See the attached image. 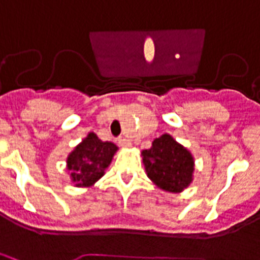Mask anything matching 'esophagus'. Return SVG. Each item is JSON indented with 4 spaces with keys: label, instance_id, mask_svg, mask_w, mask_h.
<instances>
[{
    "label": "esophagus",
    "instance_id": "esophagus-1",
    "mask_svg": "<svg viewBox=\"0 0 260 260\" xmlns=\"http://www.w3.org/2000/svg\"><path fill=\"white\" fill-rule=\"evenodd\" d=\"M117 143H119L120 146H123V148H129V146L132 145L129 140L125 139V137H119V139H117Z\"/></svg>",
    "mask_w": 260,
    "mask_h": 260
}]
</instances>
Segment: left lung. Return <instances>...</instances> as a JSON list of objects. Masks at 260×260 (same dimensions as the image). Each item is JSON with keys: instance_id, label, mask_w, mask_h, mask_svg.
Returning <instances> with one entry per match:
<instances>
[{"instance_id": "1", "label": "left lung", "mask_w": 260, "mask_h": 260, "mask_svg": "<svg viewBox=\"0 0 260 260\" xmlns=\"http://www.w3.org/2000/svg\"><path fill=\"white\" fill-rule=\"evenodd\" d=\"M141 155L149 179L158 188L178 193L192 182V154L168 133L155 139L152 148L143 150Z\"/></svg>"}]
</instances>
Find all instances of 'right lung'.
I'll return each mask as SVG.
<instances>
[{"mask_svg":"<svg viewBox=\"0 0 260 260\" xmlns=\"http://www.w3.org/2000/svg\"><path fill=\"white\" fill-rule=\"evenodd\" d=\"M116 150L115 144L102 141L95 133L90 132L67 158L72 182L77 187H91L105 175Z\"/></svg>","mask_w":260,"mask_h":260,"instance_id":"add662e5","label":"right lung"}]
</instances>
